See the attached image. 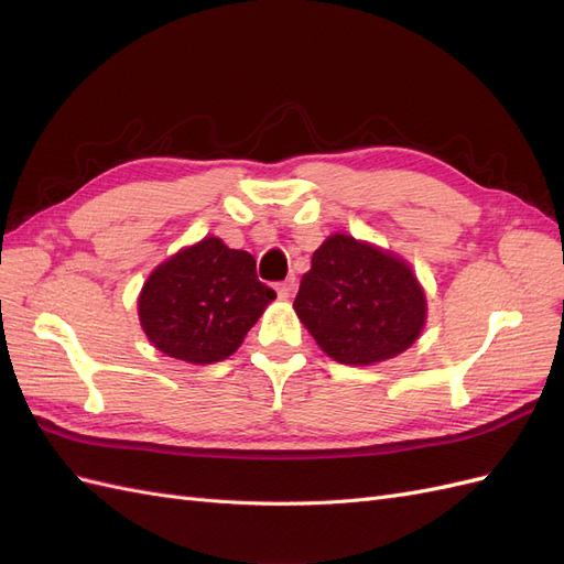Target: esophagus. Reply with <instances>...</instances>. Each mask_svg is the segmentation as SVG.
Instances as JSON below:
<instances>
[{
  "label": "esophagus",
  "instance_id": "34e87169",
  "mask_svg": "<svg viewBox=\"0 0 564 564\" xmlns=\"http://www.w3.org/2000/svg\"><path fill=\"white\" fill-rule=\"evenodd\" d=\"M275 292H278V299H280V301H289V299L294 296V292H296V280L289 278V280L280 282V284L275 286Z\"/></svg>",
  "mask_w": 564,
  "mask_h": 564
}]
</instances>
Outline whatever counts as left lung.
I'll return each instance as SVG.
<instances>
[{
  "mask_svg": "<svg viewBox=\"0 0 564 564\" xmlns=\"http://www.w3.org/2000/svg\"><path fill=\"white\" fill-rule=\"evenodd\" d=\"M294 311L332 360L369 367L416 344L429 301L398 253L334 232L313 253Z\"/></svg>",
  "mask_w": 564,
  "mask_h": 564,
  "instance_id": "1",
  "label": "left lung"
}]
</instances>
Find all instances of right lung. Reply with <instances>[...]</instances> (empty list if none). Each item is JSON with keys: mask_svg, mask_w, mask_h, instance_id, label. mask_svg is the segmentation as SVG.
Masks as SVG:
<instances>
[{"mask_svg": "<svg viewBox=\"0 0 564 564\" xmlns=\"http://www.w3.org/2000/svg\"><path fill=\"white\" fill-rule=\"evenodd\" d=\"M272 299L275 292L256 278L253 256L209 235L150 272L139 294V319L160 352L212 365L242 346Z\"/></svg>", "mask_w": 564, "mask_h": 564, "instance_id": "right-lung-1", "label": "right lung"}]
</instances>
